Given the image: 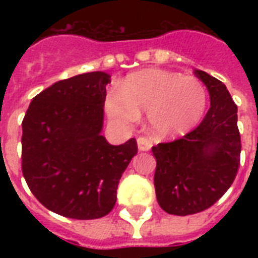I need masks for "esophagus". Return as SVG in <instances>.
I'll return each instance as SVG.
<instances>
[{"instance_id": "esophagus-1", "label": "esophagus", "mask_w": 258, "mask_h": 258, "mask_svg": "<svg viewBox=\"0 0 258 258\" xmlns=\"http://www.w3.org/2000/svg\"><path fill=\"white\" fill-rule=\"evenodd\" d=\"M137 143H138V150H139V151H149V150L151 149V146H153V142L146 137L138 138Z\"/></svg>"}]
</instances>
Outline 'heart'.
<instances>
[{"mask_svg":"<svg viewBox=\"0 0 258 258\" xmlns=\"http://www.w3.org/2000/svg\"><path fill=\"white\" fill-rule=\"evenodd\" d=\"M208 104V89L191 76L163 70H145L130 75L121 91L111 89L105 111L113 123L131 127L149 112L151 133L158 138L184 135L202 119Z\"/></svg>","mask_w":258,"mask_h":258,"instance_id":"1","label":"heart"}]
</instances>
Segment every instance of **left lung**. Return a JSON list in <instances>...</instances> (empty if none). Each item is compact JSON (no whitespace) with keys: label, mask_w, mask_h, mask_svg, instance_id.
<instances>
[{"label":"left lung","mask_w":258,"mask_h":258,"mask_svg":"<svg viewBox=\"0 0 258 258\" xmlns=\"http://www.w3.org/2000/svg\"><path fill=\"white\" fill-rule=\"evenodd\" d=\"M210 95L201 124L182 139L154 146V184L166 213L188 216L214 205L232 186L240 166L241 138L237 105L224 83L194 70Z\"/></svg>","instance_id":"8db88e82"}]
</instances>
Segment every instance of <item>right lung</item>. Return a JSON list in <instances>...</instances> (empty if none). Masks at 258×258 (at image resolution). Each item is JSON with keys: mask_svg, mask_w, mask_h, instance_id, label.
Instances as JSON below:
<instances>
[{"mask_svg": "<svg viewBox=\"0 0 258 258\" xmlns=\"http://www.w3.org/2000/svg\"><path fill=\"white\" fill-rule=\"evenodd\" d=\"M111 76L87 72L54 83L32 99L22 120V174L50 212L74 220L108 214L137 141L112 146L101 135Z\"/></svg>", "mask_w": 258, "mask_h": 258, "instance_id": "right-lung-1", "label": "right lung"}]
</instances>
